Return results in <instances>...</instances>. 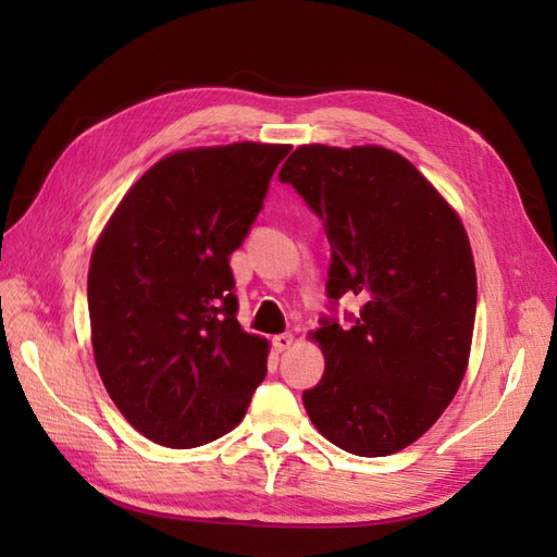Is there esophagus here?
Wrapping results in <instances>:
<instances>
[{
    "mask_svg": "<svg viewBox=\"0 0 557 557\" xmlns=\"http://www.w3.org/2000/svg\"><path fill=\"white\" fill-rule=\"evenodd\" d=\"M292 345H294V335L292 333H282V335L272 337V347H275L277 351H287Z\"/></svg>",
    "mask_w": 557,
    "mask_h": 557,
    "instance_id": "esophagus-1",
    "label": "esophagus"
}]
</instances>
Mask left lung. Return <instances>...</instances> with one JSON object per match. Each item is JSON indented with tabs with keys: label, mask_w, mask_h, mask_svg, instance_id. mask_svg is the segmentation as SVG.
I'll return each instance as SVG.
<instances>
[{
	"label": "left lung",
	"mask_w": 557,
	"mask_h": 557,
	"mask_svg": "<svg viewBox=\"0 0 557 557\" xmlns=\"http://www.w3.org/2000/svg\"><path fill=\"white\" fill-rule=\"evenodd\" d=\"M323 220L327 294L363 301L351 327L323 321L309 337L323 381L304 393L330 443L359 457L399 453L441 419L467 373L476 268L457 210L383 146H299L282 164Z\"/></svg>",
	"instance_id": "8db88e82"
}]
</instances>
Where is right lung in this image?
Returning a JSON list of instances; mask_svg holds the SVG:
<instances>
[{"mask_svg":"<svg viewBox=\"0 0 557 557\" xmlns=\"http://www.w3.org/2000/svg\"><path fill=\"white\" fill-rule=\"evenodd\" d=\"M292 146L186 148L128 188L92 246L90 342L102 385L148 441L188 449L242 423L268 339L236 321L230 253Z\"/></svg>","mask_w":557,"mask_h":557,"instance_id":"1","label":"right lung"}]
</instances>
